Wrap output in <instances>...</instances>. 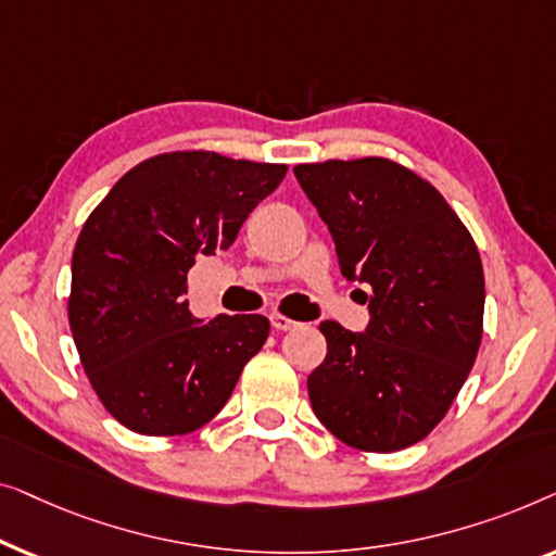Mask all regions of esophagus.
I'll use <instances>...</instances> for the list:
<instances>
[{
  "label": "esophagus",
  "instance_id": "esophagus-1",
  "mask_svg": "<svg viewBox=\"0 0 556 556\" xmlns=\"http://www.w3.org/2000/svg\"><path fill=\"white\" fill-rule=\"evenodd\" d=\"M269 323H271V327H275V330H279V332L294 330V327L300 325V323H294V319H289V317H285V315H279V312H271V315H269Z\"/></svg>",
  "mask_w": 556,
  "mask_h": 556
}]
</instances>
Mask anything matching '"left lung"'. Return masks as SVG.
Instances as JSON below:
<instances>
[{
	"label": "left lung",
	"instance_id": "1",
	"mask_svg": "<svg viewBox=\"0 0 556 556\" xmlns=\"http://www.w3.org/2000/svg\"><path fill=\"white\" fill-rule=\"evenodd\" d=\"M332 233L342 277L370 323L325 319L327 357L307 378L315 416L359 451L390 453L441 424L481 345L483 267L471 233L431 184L388 159L294 166Z\"/></svg>",
	"mask_w": 556,
	"mask_h": 556
}]
</instances>
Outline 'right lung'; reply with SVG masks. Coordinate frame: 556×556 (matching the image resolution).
I'll use <instances>...</instances> for the list:
<instances>
[{
    "label": "right lung",
    "mask_w": 556,
    "mask_h": 556,
    "mask_svg": "<svg viewBox=\"0 0 556 556\" xmlns=\"http://www.w3.org/2000/svg\"><path fill=\"white\" fill-rule=\"evenodd\" d=\"M287 166L178 151L130 168L85 222L73 252L70 330L108 413L143 435H181L229 401L269 334L262 315L189 309L197 256L229 249Z\"/></svg>",
    "instance_id": "obj_1"
}]
</instances>
